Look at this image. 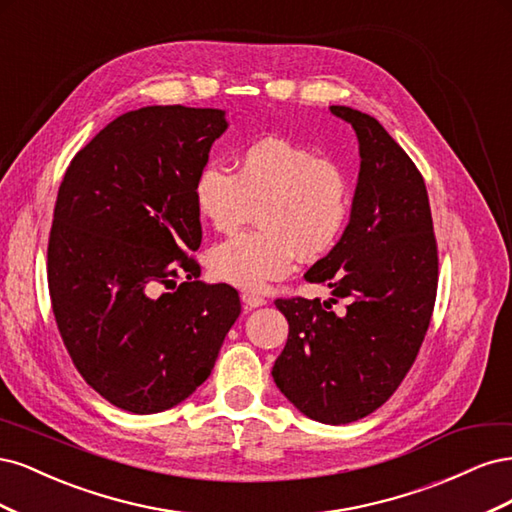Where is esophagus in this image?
I'll use <instances>...</instances> for the list:
<instances>
[{"mask_svg": "<svg viewBox=\"0 0 512 512\" xmlns=\"http://www.w3.org/2000/svg\"><path fill=\"white\" fill-rule=\"evenodd\" d=\"M241 301H243L245 309H256V307L267 305V299L260 297V294H254V292H241Z\"/></svg>", "mask_w": 512, "mask_h": 512, "instance_id": "esophagus-1", "label": "esophagus"}]
</instances>
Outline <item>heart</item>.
<instances>
[{"label":"heart","mask_w":512,"mask_h":512,"mask_svg":"<svg viewBox=\"0 0 512 512\" xmlns=\"http://www.w3.org/2000/svg\"><path fill=\"white\" fill-rule=\"evenodd\" d=\"M192 200L200 218L224 235L250 222L256 209L260 228L215 245L209 269L226 284L260 290L286 277L297 256L331 250L346 228L352 190L337 162L267 136L241 149L235 173L215 162L200 168Z\"/></svg>","instance_id":"obj_1"}]
</instances>
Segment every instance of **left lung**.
<instances>
[{
    "label": "left lung",
    "instance_id": "8db88e82",
    "mask_svg": "<svg viewBox=\"0 0 512 512\" xmlns=\"http://www.w3.org/2000/svg\"><path fill=\"white\" fill-rule=\"evenodd\" d=\"M329 108L354 128L361 170L342 239L305 280L348 305L337 316L320 299H277L288 342L271 374L299 412L346 425L378 410L412 367L436 303L438 247L425 181L408 153L371 115Z\"/></svg>",
    "mask_w": 512,
    "mask_h": 512
}]
</instances>
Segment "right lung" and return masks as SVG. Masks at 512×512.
Wrapping results in <instances>:
<instances>
[{"instance_id": "right-lung-1", "label": "right lung", "mask_w": 512, "mask_h": 512, "mask_svg": "<svg viewBox=\"0 0 512 512\" xmlns=\"http://www.w3.org/2000/svg\"><path fill=\"white\" fill-rule=\"evenodd\" d=\"M226 128L220 108H138L91 138L59 185L53 314L85 382L121 410L188 399L241 314L237 290L200 282L188 256L203 239L192 183Z\"/></svg>"}]
</instances>
